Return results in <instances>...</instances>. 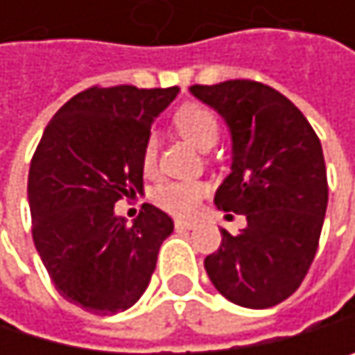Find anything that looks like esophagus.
Instances as JSON below:
<instances>
[{"label": "esophagus", "mask_w": 355, "mask_h": 355, "mask_svg": "<svg viewBox=\"0 0 355 355\" xmlns=\"http://www.w3.org/2000/svg\"><path fill=\"white\" fill-rule=\"evenodd\" d=\"M174 225L179 227V230H191V227H196V221H191V219H176Z\"/></svg>", "instance_id": "1"}]
</instances>
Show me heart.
Here are the masks:
<instances>
[{
    "label": "heart",
    "mask_w": 355,
    "mask_h": 355,
    "mask_svg": "<svg viewBox=\"0 0 355 355\" xmlns=\"http://www.w3.org/2000/svg\"><path fill=\"white\" fill-rule=\"evenodd\" d=\"M174 128L193 146L207 151L219 138V119L217 114L202 104H185L174 112ZM140 164L146 174H153L157 166V140L148 136L142 144ZM209 187L198 181H172L164 183L155 191V202L172 215H191L198 211Z\"/></svg>",
    "instance_id": "obj_1"
}]
</instances>
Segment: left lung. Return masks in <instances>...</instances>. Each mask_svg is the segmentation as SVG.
Masks as SVG:
<instances>
[{
  "mask_svg": "<svg viewBox=\"0 0 355 355\" xmlns=\"http://www.w3.org/2000/svg\"><path fill=\"white\" fill-rule=\"evenodd\" d=\"M230 128L232 172L215 204L247 217L207 255L213 285L230 302L268 309L290 298L315 257L328 207L322 142L304 114L279 91L255 80L189 87Z\"/></svg>",
  "mask_w": 355,
  "mask_h": 355,
  "instance_id": "1",
  "label": "left lung"
}]
</instances>
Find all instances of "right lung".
Masks as SVG:
<instances>
[{
	"instance_id": "1",
	"label": "right lung",
	"mask_w": 355,
	"mask_h": 355,
	"mask_svg": "<svg viewBox=\"0 0 355 355\" xmlns=\"http://www.w3.org/2000/svg\"><path fill=\"white\" fill-rule=\"evenodd\" d=\"M176 93L132 85L80 91L33 153L27 198L35 249L57 292L95 315L138 302L174 230L153 204H142L134 223L114 204L142 191V144Z\"/></svg>"
}]
</instances>
